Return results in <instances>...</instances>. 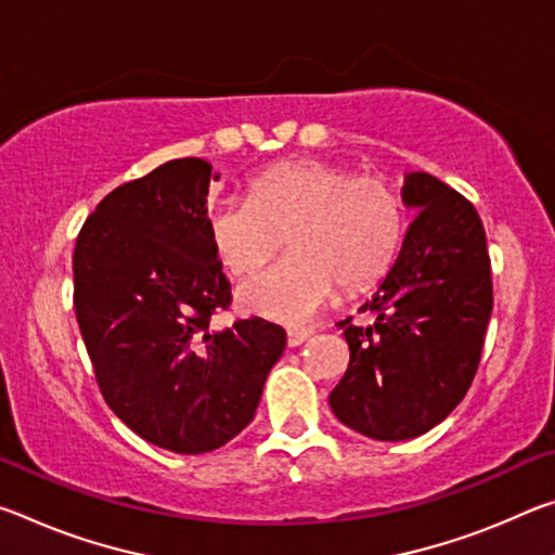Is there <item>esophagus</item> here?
<instances>
[{
  "label": "esophagus",
  "instance_id": "esophagus-1",
  "mask_svg": "<svg viewBox=\"0 0 555 555\" xmlns=\"http://www.w3.org/2000/svg\"><path fill=\"white\" fill-rule=\"evenodd\" d=\"M311 335H313L311 327H300V331H288L286 333V343H288V347H298V345H304Z\"/></svg>",
  "mask_w": 555,
  "mask_h": 555
}]
</instances>
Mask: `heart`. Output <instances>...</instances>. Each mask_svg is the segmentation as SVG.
<instances>
[{
    "label": "heart",
    "instance_id": "heart-1",
    "mask_svg": "<svg viewBox=\"0 0 555 555\" xmlns=\"http://www.w3.org/2000/svg\"><path fill=\"white\" fill-rule=\"evenodd\" d=\"M205 228L215 257L237 279L259 274L288 237L291 255L244 286L240 304L269 321L304 325L337 286L360 291L389 269L406 212L387 178L325 162H284L255 178L249 198H210Z\"/></svg>",
    "mask_w": 555,
    "mask_h": 555
}]
</instances>
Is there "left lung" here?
Instances as JSON below:
<instances>
[{"label": "left lung", "mask_w": 555, "mask_h": 555, "mask_svg": "<svg viewBox=\"0 0 555 555\" xmlns=\"http://www.w3.org/2000/svg\"><path fill=\"white\" fill-rule=\"evenodd\" d=\"M416 210L389 274L362 311L372 325L337 323L350 345L331 409L374 440H409L438 426L475 379L492 315V271L475 205L436 176L406 173Z\"/></svg>", "instance_id": "obj_1"}]
</instances>
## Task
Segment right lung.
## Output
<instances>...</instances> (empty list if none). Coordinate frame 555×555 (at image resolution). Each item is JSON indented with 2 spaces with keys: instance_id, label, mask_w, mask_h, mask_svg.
I'll use <instances>...</instances> for the list:
<instances>
[{
  "instance_id": "obj_1",
  "label": "right lung",
  "mask_w": 555,
  "mask_h": 555,
  "mask_svg": "<svg viewBox=\"0 0 555 555\" xmlns=\"http://www.w3.org/2000/svg\"><path fill=\"white\" fill-rule=\"evenodd\" d=\"M203 158H173L100 201L73 251V304L107 406L149 443L210 453L247 428L284 327L210 325L230 281L205 228Z\"/></svg>"
}]
</instances>
